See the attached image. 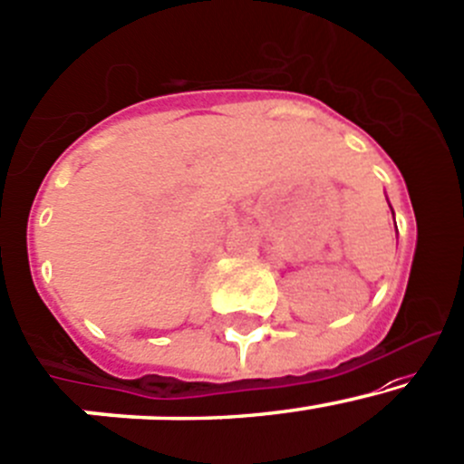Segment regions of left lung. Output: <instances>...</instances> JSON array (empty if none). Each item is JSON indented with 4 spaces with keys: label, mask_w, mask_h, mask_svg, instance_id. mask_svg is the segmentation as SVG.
<instances>
[{
    "label": "left lung",
    "mask_w": 464,
    "mask_h": 464,
    "mask_svg": "<svg viewBox=\"0 0 464 464\" xmlns=\"http://www.w3.org/2000/svg\"><path fill=\"white\" fill-rule=\"evenodd\" d=\"M392 213H394V211H392Z\"/></svg>",
    "instance_id": "8db88e82"
}]
</instances>
